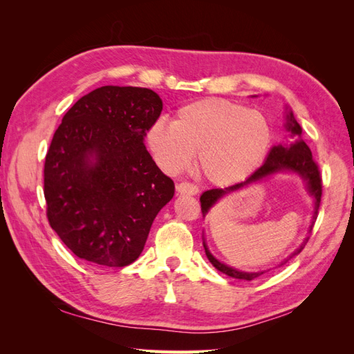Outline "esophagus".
Listing matches in <instances>:
<instances>
[{
	"label": "esophagus",
	"mask_w": 354,
	"mask_h": 354,
	"mask_svg": "<svg viewBox=\"0 0 354 354\" xmlns=\"http://www.w3.org/2000/svg\"><path fill=\"white\" fill-rule=\"evenodd\" d=\"M176 189L178 195H196L199 192L198 186L189 183V181H181V183L176 186Z\"/></svg>",
	"instance_id": "34e87169"
}]
</instances>
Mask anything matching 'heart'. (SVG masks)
<instances>
[{
  "label": "heart",
  "mask_w": 354,
  "mask_h": 354,
  "mask_svg": "<svg viewBox=\"0 0 354 354\" xmlns=\"http://www.w3.org/2000/svg\"><path fill=\"white\" fill-rule=\"evenodd\" d=\"M147 145L165 173L187 168L198 152L201 174L212 185L229 186L263 162L272 146V128L254 109L224 99H202L180 108L173 124L153 122Z\"/></svg>",
  "instance_id": "1"
}]
</instances>
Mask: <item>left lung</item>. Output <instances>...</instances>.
Listing matches in <instances>:
<instances>
[{
	"label": "left lung",
	"instance_id": "8db88e82",
	"mask_svg": "<svg viewBox=\"0 0 354 354\" xmlns=\"http://www.w3.org/2000/svg\"><path fill=\"white\" fill-rule=\"evenodd\" d=\"M285 128L288 133H291V137L295 138V142H292L291 145H277L273 146L270 149L269 155H267L264 164L259 168L255 169L254 173L246 178L242 183L238 185H233L229 187H224V189H211L203 192L201 195V209H202V216L205 217L208 211L216 205V203L227 194H232V192H236L239 189H243L246 186H250L252 183H257V181H261L266 177H270L273 174L277 173H295L297 176L301 177L306 183V189L308 192V195L313 198L315 201V211H313V217H312V223H310L308 230L307 233L310 234L313 230L315 226V221L317 218V209L320 205V198H322V178H320V173H319V168L316 165V162L313 160L312 152H310L308 146L306 145V142L301 138V127L297 122L295 116L292 113L291 109H288L286 112V124ZM304 238V241L301 242V245L298 246V248L288 257L286 260H283L279 266L285 264L289 259H292V257L298 255L299 252L303 251V248L306 246V243L308 242L310 236ZM203 248H205V254L208 257V260L211 261V264L216 267L217 270H220L221 273L227 274L230 277H234V279H241V281H252L255 277L261 276L263 273H266V270H260V272H242L238 269H233V267L224 264L221 261H218L216 257H214L208 246L203 241Z\"/></svg>",
	"mask_w": 354,
	"mask_h": 354
}]
</instances>
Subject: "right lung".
Returning <instances> with one entry per match:
<instances>
[{"mask_svg":"<svg viewBox=\"0 0 354 354\" xmlns=\"http://www.w3.org/2000/svg\"><path fill=\"white\" fill-rule=\"evenodd\" d=\"M162 100L142 87L104 85L63 116L44 165L51 229L81 260L124 267L142 254L174 181L143 143Z\"/></svg>","mask_w":354,"mask_h":354,"instance_id":"obj_1","label":"right lung"}]
</instances>
